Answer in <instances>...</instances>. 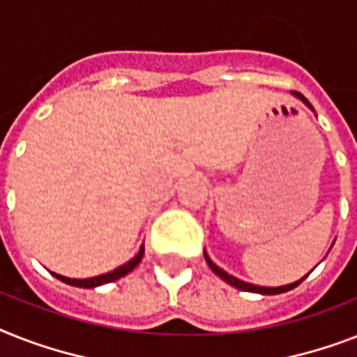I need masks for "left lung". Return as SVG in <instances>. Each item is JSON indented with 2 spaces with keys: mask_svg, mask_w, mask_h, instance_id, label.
<instances>
[{
  "mask_svg": "<svg viewBox=\"0 0 357 357\" xmlns=\"http://www.w3.org/2000/svg\"><path fill=\"white\" fill-rule=\"evenodd\" d=\"M291 95H294L295 98H299V100H303L304 106L314 112V106H312V104L308 102V98H304L303 95L297 93V91H291ZM204 257H205V260H207L208 268L213 269V273H216L220 277V279H224L225 282L231 284V286H234V288L242 289V291H253V294H260V295L284 294V291H289V289H294L295 286H299V284L303 282V280L306 279V277H308V275H306V277H303V279L295 280V282H291V284H286V286H277V288H266V286H257V284L244 282V280H240V279H236V277H233V275H229L227 271H224V269H222V268H218V266H216V264H214L213 260L208 259L207 251H204Z\"/></svg>",
  "mask_w": 357,
  "mask_h": 357,
  "instance_id": "8db88e82",
  "label": "left lung"
}]
</instances>
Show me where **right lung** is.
Listing matches in <instances>:
<instances>
[{
  "mask_svg": "<svg viewBox=\"0 0 357 357\" xmlns=\"http://www.w3.org/2000/svg\"><path fill=\"white\" fill-rule=\"evenodd\" d=\"M143 255H144V245H141L139 253L135 255L132 260H128V262L123 264V266H119L117 269H113V271H109V273L98 275V277H91V279H69V277H63V275H58V273H53V275L58 280H62V282L69 284V286H77V288H97V286H102V284L119 280L121 277H124V275H128L130 271H133V269L139 266V262L143 260Z\"/></svg>",
  "mask_w": 357,
  "mask_h": 357,
  "instance_id": "1",
  "label": "right lung"
}]
</instances>
